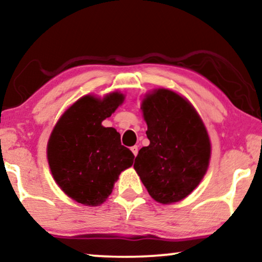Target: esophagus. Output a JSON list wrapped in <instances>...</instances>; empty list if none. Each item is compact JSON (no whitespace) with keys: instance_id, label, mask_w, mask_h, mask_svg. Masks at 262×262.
I'll list each match as a JSON object with an SVG mask.
<instances>
[{"instance_id":"34e87169","label":"esophagus","mask_w":262,"mask_h":262,"mask_svg":"<svg viewBox=\"0 0 262 262\" xmlns=\"http://www.w3.org/2000/svg\"><path fill=\"white\" fill-rule=\"evenodd\" d=\"M131 151L134 152V155H135V156H137V154H138V146H137V145L131 146Z\"/></svg>"}]
</instances>
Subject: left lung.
<instances>
[{
    "instance_id": "8db88e82",
    "label": "left lung",
    "mask_w": 262,
    "mask_h": 262,
    "mask_svg": "<svg viewBox=\"0 0 262 262\" xmlns=\"http://www.w3.org/2000/svg\"><path fill=\"white\" fill-rule=\"evenodd\" d=\"M142 111L150 144L138 151L135 170L156 202H180L209 168L211 143L205 125L188 100L169 89L146 95Z\"/></svg>"
}]
</instances>
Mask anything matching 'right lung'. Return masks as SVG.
Segmentation results:
<instances>
[{
    "label": "right lung",
    "instance_id": "obj_1",
    "mask_svg": "<svg viewBox=\"0 0 262 262\" xmlns=\"http://www.w3.org/2000/svg\"><path fill=\"white\" fill-rule=\"evenodd\" d=\"M123 101L124 95L118 92L102 99L82 96L51 132L50 169L57 185L75 202L87 206L102 204L119 174L134 163V154L121 145L119 132L101 124Z\"/></svg>",
    "mask_w": 262,
    "mask_h": 262
}]
</instances>
